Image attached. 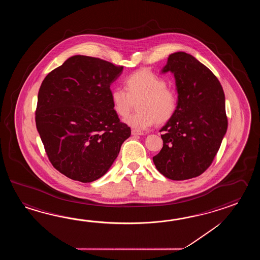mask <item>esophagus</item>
Wrapping results in <instances>:
<instances>
[{"mask_svg":"<svg viewBox=\"0 0 260 260\" xmlns=\"http://www.w3.org/2000/svg\"><path fill=\"white\" fill-rule=\"evenodd\" d=\"M133 136H142L143 132L140 131V130H136V129H133L132 130Z\"/></svg>","mask_w":260,"mask_h":260,"instance_id":"34e87169","label":"esophagus"}]
</instances>
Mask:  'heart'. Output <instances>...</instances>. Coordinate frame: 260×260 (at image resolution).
<instances>
[{"mask_svg":"<svg viewBox=\"0 0 260 260\" xmlns=\"http://www.w3.org/2000/svg\"><path fill=\"white\" fill-rule=\"evenodd\" d=\"M123 84L125 91L113 89L111 98L113 110L122 117L128 115L137 101L138 111L123 120L128 126L145 130L155 122H168L176 113L177 93L166 86L164 78L148 70H140L125 78Z\"/></svg>","mask_w":260,"mask_h":260,"instance_id":"1","label":"heart"}]
</instances>
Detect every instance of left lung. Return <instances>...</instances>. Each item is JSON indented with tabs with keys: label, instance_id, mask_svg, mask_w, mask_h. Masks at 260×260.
I'll return each mask as SVG.
<instances>
[{
	"label": "left lung",
	"instance_id": "1",
	"mask_svg": "<svg viewBox=\"0 0 260 260\" xmlns=\"http://www.w3.org/2000/svg\"><path fill=\"white\" fill-rule=\"evenodd\" d=\"M174 74L177 109L160 132L162 149L153 157L161 175L186 180L210 166L228 128L225 94L210 70L185 52L169 55L161 73Z\"/></svg>",
	"mask_w": 260,
	"mask_h": 260
}]
</instances>
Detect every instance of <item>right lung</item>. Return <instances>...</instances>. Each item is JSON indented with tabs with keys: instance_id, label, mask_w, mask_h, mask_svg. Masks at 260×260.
<instances>
[{
	"instance_id": "obj_1",
	"label": "right lung",
	"mask_w": 260,
	"mask_h": 260,
	"mask_svg": "<svg viewBox=\"0 0 260 260\" xmlns=\"http://www.w3.org/2000/svg\"><path fill=\"white\" fill-rule=\"evenodd\" d=\"M122 67L73 55L44 78L36 126L51 164L66 177L93 182L117 158L131 129L113 110L111 83Z\"/></svg>"
}]
</instances>
